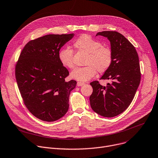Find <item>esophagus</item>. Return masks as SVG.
<instances>
[{"label":"esophagus","mask_w":158,"mask_h":158,"mask_svg":"<svg viewBox=\"0 0 158 158\" xmlns=\"http://www.w3.org/2000/svg\"><path fill=\"white\" fill-rule=\"evenodd\" d=\"M84 84V83L82 82H77V86H81V85H82Z\"/></svg>","instance_id":"esophagus-1"}]
</instances>
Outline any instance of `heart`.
Wrapping results in <instances>:
<instances>
[{
    "label": "heart",
    "instance_id": "obj_1",
    "mask_svg": "<svg viewBox=\"0 0 158 158\" xmlns=\"http://www.w3.org/2000/svg\"><path fill=\"white\" fill-rule=\"evenodd\" d=\"M73 47L77 52L87 53L84 61L86 66L78 67L72 72L71 77L80 81H87L97 73H104L111 67L113 59L111 48L103 45L99 40L88 35H82L73 42ZM59 59L64 67L73 69L75 67L74 51L65 48L60 50Z\"/></svg>",
    "mask_w": 158,
    "mask_h": 158
}]
</instances>
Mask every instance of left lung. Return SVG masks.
<instances>
[{
    "label": "left lung",
    "instance_id": "1",
    "mask_svg": "<svg viewBox=\"0 0 158 158\" xmlns=\"http://www.w3.org/2000/svg\"><path fill=\"white\" fill-rule=\"evenodd\" d=\"M98 35L107 37L111 43L112 64L100 79L111 82L106 86L98 81L90 83L93 89L90 105L99 115L113 117L123 113L134 98L141 77L139 56L134 46L120 33L105 31Z\"/></svg>",
    "mask_w": 158,
    "mask_h": 158
}]
</instances>
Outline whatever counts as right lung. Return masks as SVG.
<instances>
[{"label": "right lung", "instance_id": "add662e5", "mask_svg": "<svg viewBox=\"0 0 158 158\" xmlns=\"http://www.w3.org/2000/svg\"><path fill=\"white\" fill-rule=\"evenodd\" d=\"M74 33L47 35L27 43L15 66V76L24 104L40 120L54 122L69 109L74 80L66 81L68 70L59 59L60 49Z\"/></svg>", "mask_w": 158, "mask_h": 158}]
</instances>
